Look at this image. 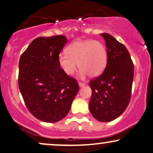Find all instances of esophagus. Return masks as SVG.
Masks as SVG:
<instances>
[{"instance_id":"esophagus-1","label":"esophagus","mask_w":153,"mask_h":153,"mask_svg":"<svg viewBox=\"0 0 153 153\" xmlns=\"http://www.w3.org/2000/svg\"><path fill=\"white\" fill-rule=\"evenodd\" d=\"M79 86H80V87H84L85 85V83H83V82H79Z\"/></svg>"}]
</instances>
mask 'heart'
Wrapping results in <instances>:
<instances>
[{
  "label": "heart",
  "mask_w": 153,
  "mask_h": 153,
  "mask_svg": "<svg viewBox=\"0 0 153 153\" xmlns=\"http://www.w3.org/2000/svg\"><path fill=\"white\" fill-rule=\"evenodd\" d=\"M66 54L59 55V64L68 75H72L77 69V64L82 76L87 74L96 77L103 71L108 59L106 48L98 40H77L67 47Z\"/></svg>",
  "instance_id": "obj_1"
}]
</instances>
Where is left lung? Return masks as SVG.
<instances>
[{
    "label": "left lung",
    "mask_w": 153,
    "mask_h": 153,
    "mask_svg": "<svg viewBox=\"0 0 153 153\" xmlns=\"http://www.w3.org/2000/svg\"><path fill=\"white\" fill-rule=\"evenodd\" d=\"M105 41L108 59L104 71L89 81L91 97L89 108L100 122H111L122 115L131 99L134 64L129 51L108 33H101Z\"/></svg>",
    "instance_id": "8db88e82"
}]
</instances>
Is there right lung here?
<instances>
[{"instance_id": "1", "label": "right lung", "mask_w": 153, "mask_h": 153, "mask_svg": "<svg viewBox=\"0 0 153 153\" xmlns=\"http://www.w3.org/2000/svg\"><path fill=\"white\" fill-rule=\"evenodd\" d=\"M65 36L34 39L21 55L18 85L26 106L34 117L56 123L68 113L79 91L76 79L65 73L58 58Z\"/></svg>"}]
</instances>
